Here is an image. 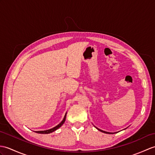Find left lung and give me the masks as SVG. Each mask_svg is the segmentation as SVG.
I'll use <instances>...</instances> for the list:
<instances>
[{
    "mask_svg": "<svg viewBox=\"0 0 155 155\" xmlns=\"http://www.w3.org/2000/svg\"><path fill=\"white\" fill-rule=\"evenodd\" d=\"M96 129H98V130H99V131H100L101 132H103V133H105V134H114V133H109V132H106V131H102V130H101V129H99L98 128H97L96 127Z\"/></svg>",
    "mask_w": 155,
    "mask_h": 155,
    "instance_id": "obj_1",
    "label": "left lung"
}]
</instances>
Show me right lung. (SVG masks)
<instances>
[{
    "label": "right lung",
    "instance_id": "1",
    "mask_svg": "<svg viewBox=\"0 0 155 155\" xmlns=\"http://www.w3.org/2000/svg\"><path fill=\"white\" fill-rule=\"evenodd\" d=\"M66 115H67V114H65V116H64L63 121H61L59 125H57V126H55V127H53V128H52V129H48V130H46V131H35V132L37 133V134H50V133H52V132H53V131H55V130H57V129H59V128L61 126V125H62L64 123V121H65V119H66Z\"/></svg>",
    "mask_w": 155,
    "mask_h": 155
}]
</instances>
